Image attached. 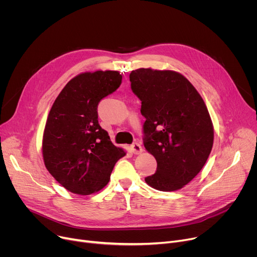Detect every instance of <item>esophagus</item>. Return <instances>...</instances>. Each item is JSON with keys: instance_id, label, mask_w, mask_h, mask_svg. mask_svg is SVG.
Instances as JSON below:
<instances>
[{"instance_id": "1", "label": "esophagus", "mask_w": 257, "mask_h": 257, "mask_svg": "<svg viewBox=\"0 0 257 257\" xmlns=\"http://www.w3.org/2000/svg\"><path fill=\"white\" fill-rule=\"evenodd\" d=\"M131 150L134 154H140L143 151V148L139 143H133L131 145Z\"/></svg>"}]
</instances>
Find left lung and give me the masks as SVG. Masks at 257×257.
Wrapping results in <instances>:
<instances>
[{"label": "left lung", "mask_w": 257, "mask_h": 257, "mask_svg": "<svg viewBox=\"0 0 257 257\" xmlns=\"http://www.w3.org/2000/svg\"><path fill=\"white\" fill-rule=\"evenodd\" d=\"M133 92L142 102L144 147L156 160L146 183L161 191L184 187L205 166L214 128L207 106L180 73L138 69L130 74Z\"/></svg>", "instance_id": "obj_1"}]
</instances>
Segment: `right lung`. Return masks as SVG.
I'll return each instance as SVG.
<instances>
[{"mask_svg": "<svg viewBox=\"0 0 257 257\" xmlns=\"http://www.w3.org/2000/svg\"><path fill=\"white\" fill-rule=\"evenodd\" d=\"M117 71L75 76L55 98L42 141L46 169L69 191L87 195L104 188L116 162L126 153L116 147L97 120V105L121 84Z\"/></svg>", "mask_w": 257, "mask_h": 257, "instance_id": "add662e5", "label": "right lung"}]
</instances>
